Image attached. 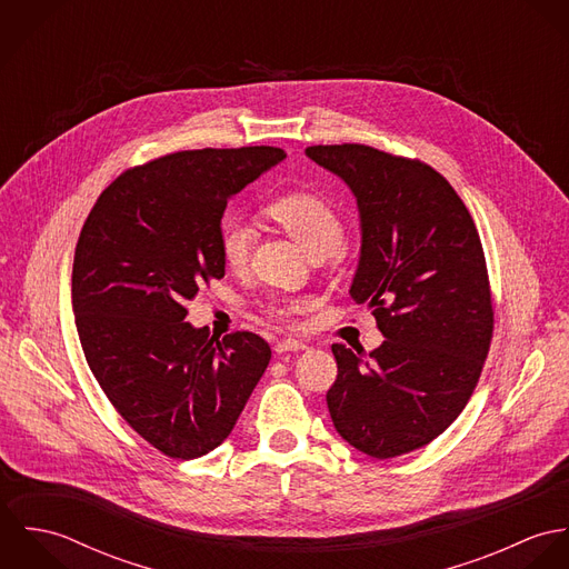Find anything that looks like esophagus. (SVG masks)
Masks as SVG:
<instances>
[{"mask_svg": "<svg viewBox=\"0 0 569 569\" xmlns=\"http://www.w3.org/2000/svg\"><path fill=\"white\" fill-rule=\"evenodd\" d=\"M307 343L305 341H298V339H282L276 343V352L278 355H284V352H293V350H305Z\"/></svg>", "mask_w": 569, "mask_h": 569, "instance_id": "1", "label": "esophagus"}]
</instances>
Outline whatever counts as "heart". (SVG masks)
Masks as SVG:
<instances>
[{
  "instance_id": "b5f03b06",
  "label": "heart",
  "mask_w": 569,
  "mask_h": 569,
  "mask_svg": "<svg viewBox=\"0 0 569 569\" xmlns=\"http://www.w3.org/2000/svg\"><path fill=\"white\" fill-rule=\"evenodd\" d=\"M271 219L309 256H330L346 237V226L337 208L313 192H289L267 206ZM253 244V228L243 217H226L219 228L221 258L230 269H243ZM309 309L307 300L271 302L269 311L282 320H293Z\"/></svg>"
}]
</instances>
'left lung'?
<instances>
[{
	"instance_id": "8db88e82",
	"label": "left lung",
	"mask_w": 569,
	"mask_h": 569,
	"mask_svg": "<svg viewBox=\"0 0 569 569\" xmlns=\"http://www.w3.org/2000/svg\"><path fill=\"white\" fill-rule=\"evenodd\" d=\"M307 158L357 199L361 251L350 298L372 309L386 337L370 355L332 343L328 411L348 445L397 458L438 438L482 375L492 305L480 234L427 163L363 144L309 147Z\"/></svg>"
}]
</instances>
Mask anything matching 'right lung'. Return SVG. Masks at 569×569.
I'll list each match as a JSON object with an SVG mask.
<instances>
[{
    "label": "right lung",
    "instance_id": "obj_1",
    "mask_svg": "<svg viewBox=\"0 0 569 569\" xmlns=\"http://www.w3.org/2000/svg\"><path fill=\"white\" fill-rule=\"evenodd\" d=\"M284 158L243 147L136 166L102 190L82 226L72 309L87 366L118 413L168 458L217 449L269 366L262 337H210L186 322V305L226 276L228 199Z\"/></svg>",
    "mask_w": 569,
    "mask_h": 569
}]
</instances>
